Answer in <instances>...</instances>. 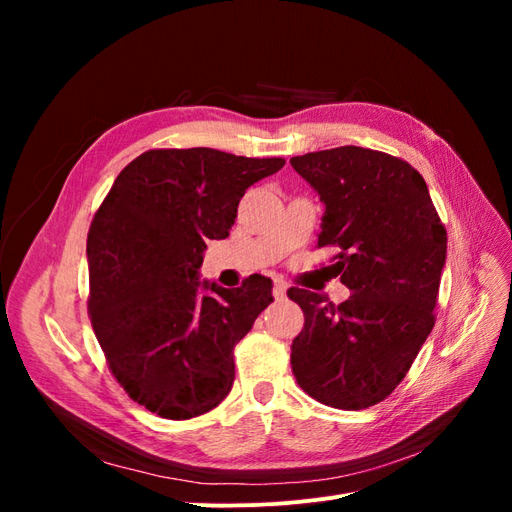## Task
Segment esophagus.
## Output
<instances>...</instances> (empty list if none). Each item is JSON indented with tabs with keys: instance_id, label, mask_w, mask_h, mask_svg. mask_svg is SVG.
<instances>
[{
	"instance_id": "esophagus-1",
	"label": "esophagus",
	"mask_w": 512,
	"mask_h": 512,
	"mask_svg": "<svg viewBox=\"0 0 512 512\" xmlns=\"http://www.w3.org/2000/svg\"><path fill=\"white\" fill-rule=\"evenodd\" d=\"M286 290H288V284L284 280H280V277H275V280H273V297L275 299H284L286 297Z\"/></svg>"
}]
</instances>
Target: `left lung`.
I'll use <instances>...</instances> for the list:
<instances>
[{
  "label": "left lung",
  "instance_id": "8db88e82",
  "mask_svg": "<svg viewBox=\"0 0 512 512\" xmlns=\"http://www.w3.org/2000/svg\"><path fill=\"white\" fill-rule=\"evenodd\" d=\"M290 164L327 205L318 247H335L331 260L352 292L333 305L288 288L305 316L292 339V374L324 406H376L406 378L436 324L446 228L421 173L391 153L346 145Z\"/></svg>",
  "mask_w": 512,
  "mask_h": 512
}]
</instances>
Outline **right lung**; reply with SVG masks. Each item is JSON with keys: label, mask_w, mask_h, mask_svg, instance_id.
<instances>
[{"label": "right lung", "mask_w": 512, "mask_h": 512, "mask_svg": "<svg viewBox=\"0 0 512 512\" xmlns=\"http://www.w3.org/2000/svg\"><path fill=\"white\" fill-rule=\"evenodd\" d=\"M284 158L149 149L115 179L87 235V312L113 378L170 421L213 410L235 382V346L271 301V280L207 286L209 239H226L239 200Z\"/></svg>", "instance_id": "obj_1"}]
</instances>
